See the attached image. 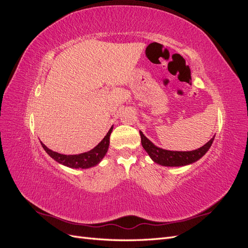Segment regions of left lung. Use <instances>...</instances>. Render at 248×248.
I'll return each instance as SVG.
<instances>
[{"label": "left lung", "instance_id": "obj_1", "mask_svg": "<svg viewBox=\"0 0 248 248\" xmlns=\"http://www.w3.org/2000/svg\"><path fill=\"white\" fill-rule=\"evenodd\" d=\"M140 134L142 148L146 150V152L154 162L162 167H184L198 161L208 152L215 138L214 136L207 144L197 150H192V151H170V150L155 146L141 131H140Z\"/></svg>", "mask_w": 248, "mask_h": 248}]
</instances>
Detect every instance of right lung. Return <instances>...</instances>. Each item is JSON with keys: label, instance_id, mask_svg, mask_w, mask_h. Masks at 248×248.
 I'll return each mask as SVG.
<instances>
[{"label": "right lung", "instance_id": "1", "mask_svg": "<svg viewBox=\"0 0 248 248\" xmlns=\"http://www.w3.org/2000/svg\"><path fill=\"white\" fill-rule=\"evenodd\" d=\"M111 131L112 126L109 128L107 136L103 138V140L95 148L90 150L88 152L77 155L60 154L48 149L46 145L42 144L41 141L40 142L43 149L46 150V152L51 157V158L55 159L57 162L63 164V166L71 169H90L97 166V164L102 160L103 157L106 156L109 146V137Z\"/></svg>", "mask_w": 248, "mask_h": 248}]
</instances>
